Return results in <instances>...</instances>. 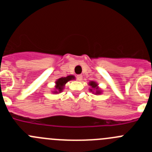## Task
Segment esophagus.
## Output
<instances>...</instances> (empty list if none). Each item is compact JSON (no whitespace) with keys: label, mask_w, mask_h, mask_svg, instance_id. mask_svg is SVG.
<instances>
[{"label":"esophagus","mask_w":152,"mask_h":152,"mask_svg":"<svg viewBox=\"0 0 152 152\" xmlns=\"http://www.w3.org/2000/svg\"><path fill=\"white\" fill-rule=\"evenodd\" d=\"M77 79L78 80H82V75H77Z\"/></svg>","instance_id":"34e87169"}]
</instances>
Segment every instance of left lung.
Instances as JSON below:
<instances>
[{
	"mask_svg": "<svg viewBox=\"0 0 152 152\" xmlns=\"http://www.w3.org/2000/svg\"><path fill=\"white\" fill-rule=\"evenodd\" d=\"M89 85L91 87V89H90L91 92H93L95 94H101L100 88H98V84L95 81H90Z\"/></svg>",
	"mask_w": 152,
	"mask_h": 152,
	"instance_id": "left-lung-1",
	"label": "left lung"
}]
</instances>
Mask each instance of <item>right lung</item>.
I'll return each instance as SVG.
<instances>
[{"label": "right lung", "mask_w": 152, "mask_h": 152, "mask_svg": "<svg viewBox=\"0 0 152 152\" xmlns=\"http://www.w3.org/2000/svg\"><path fill=\"white\" fill-rule=\"evenodd\" d=\"M75 78V76L73 75H69V76H67V77H60V78L58 79L56 81V91H53L54 94H58V93H61L62 91V90L64 89V87L65 85L68 81L71 80H74Z\"/></svg>", "instance_id": "1"}]
</instances>
